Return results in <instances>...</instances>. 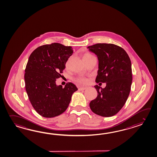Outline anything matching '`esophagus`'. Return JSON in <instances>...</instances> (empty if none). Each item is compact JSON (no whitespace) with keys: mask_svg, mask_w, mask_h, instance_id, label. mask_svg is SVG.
<instances>
[{"mask_svg":"<svg viewBox=\"0 0 157 157\" xmlns=\"http://www.w3.org/2000/svg\"><path fill=\"white\" fill-rule=\"evenodd\" d=\"M86 87H79V88H78L79 91H84V90H86Z\"/></svg>","mask_w":157,"mask_h":157,"instance_id":"obj_1","label":"esophagus"}]
</instances>
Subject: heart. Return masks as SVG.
<instances>
[{
    "label": "heart",
    "instance_id": "heart-1",
    "mask_svg": "<svg viewBox=\"0 0 157 157\" xmlns=\"http://www.w3.org/2000/svg\"><path fill=\"white\" fill-rule=\"evenodd\" d=\"M92 56V55H86L85 56H84V59H86V58H88L89 57H91ZM75 82L78 85H84V84H86L88 83V80L87 79L83 78V77H79L78 78H77V79L75 80Z\"/></svg>",
    "mask_w": 157,
    "mask_h": 157
}]
</instances>
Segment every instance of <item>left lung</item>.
<instances>
[{
	"instance_id": "left-lung-1",
	"label": "left lung",
	"mask_w": 157,
	"mask_h": 157,
	"mask_svg": "<svg viewBox=\"0 0 157 157\" xmlns=\"http://www.w3.org/2000/svg\"><path fill=\"white\" fill-rule=\"evenodd\" d=\"M87 48L98 60L96 83H106L104 88H94L98 96L90 103L97 115L109 117L115 115L125 104L132 82L131 62L123 49L113 44L98 43Z\"/></svg>"
}]
</instances>
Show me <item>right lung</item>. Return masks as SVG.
Segmentation results:
<instances>
[{
	"mask_svg": "<svg viewBox=\"0 0 157 157\" xmlns=\"http://www.w3.org/2000/svg\"><path fill=\"white\" fill-rule=\"evenodd\" d=\"M73 53L71 47L54 43L39 47L29 58L25 70V88L32 106L43 117L61 114L68 108L73 94L78 90L70 82L64 88L56 84Z\"/></svg>",
	"mask_w": 157,
	"mask_h": 157,
	"instance_id": "right-lung-1",
	"label": "right lung"
}]
</instances>
